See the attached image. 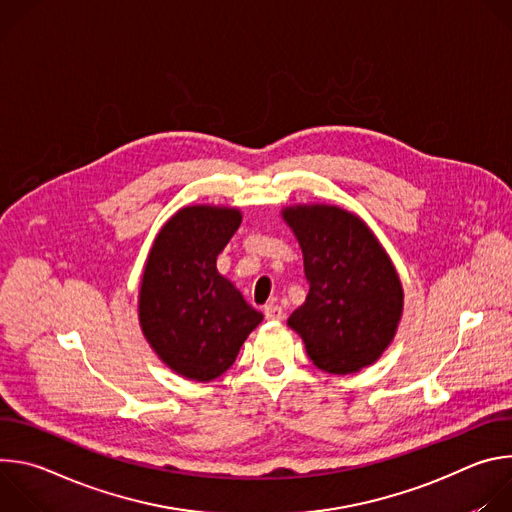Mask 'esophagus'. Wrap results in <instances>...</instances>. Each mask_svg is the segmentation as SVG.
<instances>
[{
    "instance_id": "esophagus-1",
    "label": "esophagus",
    "mask_w": 512,
    "mask_h": 512,
    "mask_svg": "<svg viewBox=\"0 0 512 512\" xmlns=\"http://www.w3.org/2000/svg\"><path fill=\"white\" fill-rule=\"evenodd\" d=\"M263 312H265V318L267 320H281L283 318V310L277 306V304H267L265 308H263Z\"/></svg>"
}]
</instances>
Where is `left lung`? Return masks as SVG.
<instances>
[{"instance_id":"8db88e82","label":"left lung","mask_w":512,"mask_h":512,"mask_svg":"<svg viewBox=\"0 0 512 512\" xmlns=\"http://www.w3.org/2000/svg\"><path fill=\"white\" fill-rule=\"evenodd\" d=\"M294 231L310 283L306 302L289 316L318 369L350 375L391 344L401 312L399 275L362 218L328 204L281 210Z\"/></svg>"}]
</instances>
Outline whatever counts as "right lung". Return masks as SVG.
<instances>
[{
    "mask_svg": "<svg viewBox=\"0 0 512 512\" xmlns=\"http://www.w3.org/2000/svg\"><path fill=\"white\" fill-rule=\"evenodd\" d=\"M241 225L239 208H180L158 233L139 287V324L168 367L190 381L231 369L263 320L216 269V257Z\"/></svg>",
    "mask_w": 512,
    "mask_h": 512,
    "instance_id": "1",
    "label": "right lung"
}]
</instances>
